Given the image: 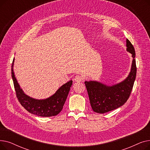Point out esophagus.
<instances>
[{
	"mask_svg": "<svg viewBox=\"0 0 150 150\" xmlns=\"http://www.w3.org/2000/svg\"><path fill=\"white\" fill-rule=\"evenodd\" d=\"M74 80L76 82H80L83 80V77L81 75H77L75 76Z\"/></svg>",
	"mask_w": 150,
	"mask_h": 150,
	"instance_id": "esophagus-1",
	"label": "esophagus"
}]
</instances>
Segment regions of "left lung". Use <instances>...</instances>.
Returning <instances> with one entry per match:
<instances>
[{
    "instance_id": "1",
    "label": "left lung",
    "mask_w": 150,
    "mask_h": 150,
    "mask_svg": "<svg viewBox=\"0 0 150 150\" xmlns=\"http://www.w3.org/2000/svg\"><path fill=\"white\" fill-rule=\"evenodd\" d=\"M127 47V50L131 53L133 59L131 71L126 79L112 86L97 81L84 82L91 107L95 112L103 114L112 111L123 105L129 97L136 79L137 68L135 50L128 39Z\"/></svg>"
}]
</instances>
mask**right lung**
Segmentation results:
<instances>
[{
    "instance_id": "right-lung-1",
    "label": "right lung",
    "mask_w": 150,
    "mask_h": 150,
    "mask_svg": "<svg viewBox=\"0 0 150 150\" xmlns=\"http://www.w3.org/2000/svg\"><path fill=\"white\" fill-rule=\"evenodd\" d=\"M14 58L11 66V76L16 96L21 105L30 113L38 116L52 117L58 115L62 111L65 103L70 87L72 85V80L61 86L53 95L49 98L42 100L31 98L26 95L20 88L14 74Z\"/></svg>"
}]
</instances>
